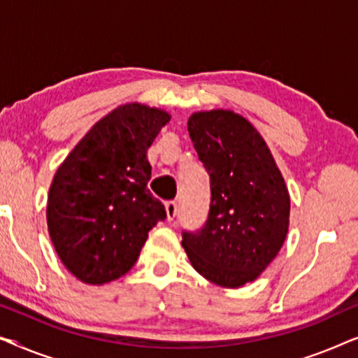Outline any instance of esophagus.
<instances>
[{
  "label": "esophagus",
  "instance_id": "esophagus-1",
  "mask_svg": "<svg viewBox=\"0 0 358 358\" xmlns=\"http://www.w3.org/2000/svg\"><path fill=\"white\" fill-rule=\"evenodd\" d=\"M178 212H179L178 203H176V202H168V203H166V215H168L169 222H173V220L178 217Z\"/></svg>",
  "mask_w": 358,
  "mask_h": 358
}]
</instances>
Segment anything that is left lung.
Here are the masks:
<instances>
[{"mask_svg":"<svg viewBox=\"0 0 358 358\" xmlns=\"http://www.w3.org/2000/svg\"><path fill=\"white\" fill-rule=\"evenodd\" d=\"M210 176V212L182 248L200 275L220 287L256 280L280 251L290 222V195L259 131L231 110L195 112L187 122Z\"/></svg>","mask_w":358,"mask_h":358,"instance_id":"obj_1","label":"left lung"}]
</instances>
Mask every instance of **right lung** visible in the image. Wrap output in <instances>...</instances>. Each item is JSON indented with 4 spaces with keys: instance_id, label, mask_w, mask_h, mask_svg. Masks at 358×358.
<instances>
[{
    "instance_id": "add662e5",
    "label": "right lung",
    "mask_w": 358,
    "mask_h": 358,
    "mask_svg": "<svg viewBox=\"0 0 358 358\" xmlns=\"http://www.w3.org/2000/svg\"><path fill=\"white\" fill-rule=\"evenodd\" d=\"M168 112L145 104L117 107L101 119L58 168L48 192L47 224L55 251L81 282L102 285L134 267L148 231L166 218L151 195L146 159Z\"/></svg>"
}]
</instances>
